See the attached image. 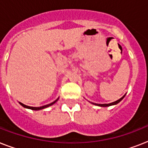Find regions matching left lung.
<instances>
[{
  "instance_id": "left-lung-1",
  "label": "left lung",
  "mask_w": 148,
  "mask_h": 148,
  "mask_svg": "<svg viewBox=\"0 0 148 148\" xmlns=\"http://www.w3.org/2000/svg\"><path fill=\"white\" fill-rule=\"evenodd\" d=\"M125 96V95H124ZM124 96L121 97V98H120L119 100H117V101H114V102H113V103H104V104H100V103H92L93 104H95V105H97V106H100V107H109V106H111V105H114V104H117L120 102V101H121L122 99L124 98Z\"/></svg>"
}]
</instances>
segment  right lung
I'll return each instance as SVG.
<instances>
[{
    "instance_id": "1",
    "label": "right lung",
    "mask_w": 148,
    "mask_h": 148,
    "mask_svg": "<svg viewBox=\"0 0 148 148\" xmlns=\"http://www.w3.org/2000/svg\"><path fill=\"white\" fill-rule=\"evenodd\" d=\"M58 100H56L55 101H53V103H49V104H47V105L42 106V107H40V108H34V107H29V106L25 105V104H24V103H21V102H20V103H21V105L23 106L24 108H28V109H31V110H41V109H44V108H47V107H49V106L52 105V104H53V103H56V102L58 101Z\"/></svg>"
}]
</instances>
